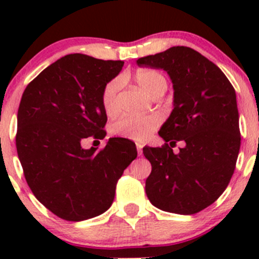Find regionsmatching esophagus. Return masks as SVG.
I'll return each instance as SVG.
<instances>
[{
	"label": "esophagus",
	"mask_w": 259,
	"mask_h": 259,
	"mask_svg": "<svg viewBox=\"0 0 259 259\" xmlns=\"http://www.w3.org/2000/svg\"><path fill=\"white\" fill-rule=\"evenodd\" d=\"M137 150H138V155H142L143 154V145L140 143H137Z\"/></svg>",
	"instance_id": "esophagus-1"
}]
</instances>
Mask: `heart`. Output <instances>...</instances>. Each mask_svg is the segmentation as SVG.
<instances>
[{
  "label": "heart",
  "mask_w": 259,
  "mask_h": 259,
  "mask_svg": "<svg viewBox=\"0 0 259 259\" xmlns=\"http://www.w3.org/2000/svg\"><path fill=\"white\" fill-rule=\"evenodd\" d=\"M134 80L138 85L145 91L148 95L155 96L156 94L166 90L168 81L161 72L153 69H140L134 74ZM120 89V79L109 81L101 93V104L104 110L108 114H114L117 110V93ZM160 125V119L156 115H146V116H132L125 115L119 117L111 124V134L126 139L142 140L146 139L151 132L158 129Z\"/></svg>",
  "instance_id": "1"
}]
</instances>
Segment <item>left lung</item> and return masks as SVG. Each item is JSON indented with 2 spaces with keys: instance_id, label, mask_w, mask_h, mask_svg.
<instances>
[{
  "instance_id": "8db88e82",
  "label": "left lung",
  "mask_w": 259,
  "mask_h": 259,
  "mask_svg": "<svg viewBox=\"0 0 259 259\" xmlns=\"http://www.w3.org/2000/svg\"><path fill=\"white\" fill-rule=\"evenodd\" d=\"M137 62L165 70L174 89V109L159 132L165 144L143 148L151 164L146 195L161 210L195 214L221 197L236 169L241 148L236 91L215 64L187 46ZM177 141L186 145L174 154Z\"/></svg>"
}]
</instances>
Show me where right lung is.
<instances>
[{
	"label": "right lung",
	"instance_id": "right-lung-1",
	"mask_svg": "<svg viewBox=\"0 0 259 259\" xmlns=\"http://www.w3.org/2000/svg\"><path fill=\"white\" fill-rule=\"evenodd\" d=\"M124 61L82 54L61 57L25 89L17 113L16 148L33 195L59 218L80 222L113 204L117 180L137 158V146L110 138L101 150L82 149L89 137L104 139L106 83Z\"/></svg>",
	"mask_w": 259,
	"mask_h": 259
}]
</instances>
